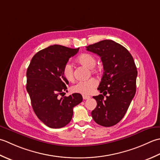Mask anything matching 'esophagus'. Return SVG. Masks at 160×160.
<instances>
[{
    "instance_id": "esophagus-1",
    "label": "esophagus",
    "mask_w": 160,
    "mask_h": 160,
    "mask_svg": "<svg viewBox=\"0 0 160 160\" xmlns=\"http://www.w3.org/2000/svg\"><path fill=\"white\" fill-rule=\"evenodd\" d=\"M90 97H89V96H87V95H83V99H89Z\"/></svg>"
}]
</instances>
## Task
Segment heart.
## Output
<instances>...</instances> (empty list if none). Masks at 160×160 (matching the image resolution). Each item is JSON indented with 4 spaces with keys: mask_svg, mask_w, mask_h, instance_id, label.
<instances>
[{
    "mask_svg": "<svg viewBox=\"0 0 160 160\" xmlns=\"http://www.w3.org/2000/svg\"><path fill=\"white\" fill-rule=\"evenodd\" d=\"M77 61L82 66L90 68L92 74H99L100 72L99 67L96 66L97 58L94 55L89 53H83L77 58ZM63 74L66 79L69 81L74 80L73 68L69 63L65 64L63 68ZM97 86V81L94 79H90L85 81H79L72 86V90L74 92L88 95L92 92Z\"/></svg>",
    "mask_w": 160,
    "mask_h": 160,
    "instance_id": "heart-1",
    "label": "heart"
}]
</instances>
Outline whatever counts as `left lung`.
I'll return each mask as SVG.
<instances>
[{
    "label": "left lung",
    "mask_w": 160,
    "mask_h": 160,
    "mask_svg": "<svg viewBox=\"0 0 160 160\" xmlns=\"http://www.w3.org/2000/svg\"><path fill=\"white\" fill-rule=\"evenodd\" d=\"M86 50L99 55L104 70L97 88L103 94L93 97L97 105L91 115L98 124L112 126L122 119L136 92L134 59L126 48L112 40L90 45Z\"/></svg>",
    "instance_id": "1"
}]
</instances>
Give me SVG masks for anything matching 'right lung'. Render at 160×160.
Returning <instances> with one entry per match:
<instances>
[{"label": "right lung", "mask_w": 160, "mask_h": 160, "mask_svg": "<svg viewBox=\"0 0 160 160\" xmlns=\"http://www.w3.org/2000/svg\"><path fill=\"white\" fill-rule=\"evenodd\" d=\"M79 49L50 45L38 52L28 66L26 89L32 108L38 118L50 128H63L69 123L73 108L83 100L79 93L59 97L68 91V81L63 77V66Z\"/></svg>", "instance_id": "add662e5"}]
</instances>
